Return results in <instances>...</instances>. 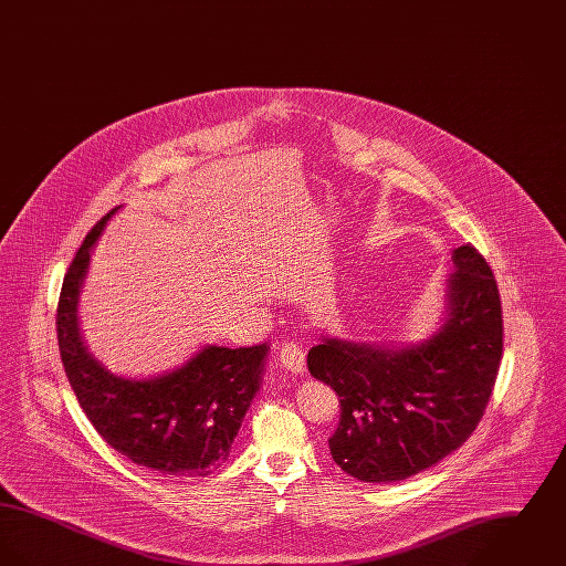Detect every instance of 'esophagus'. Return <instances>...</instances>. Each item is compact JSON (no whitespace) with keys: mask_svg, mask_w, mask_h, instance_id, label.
<instances>
[{"mask_svg":"<svg viewBox=\"0 0 566 566\" xmlns=\"http://www.w3.org/2000/svg\"><path fill=\"white\" fill-rule=\"evenodd\" d=\"M280 363L291 369L293 374H303L305 371V350L298 342H286L280 348Z\"/></svg>","mask_w":566,"mask_h":566,"instance_id":"obj_1","label":"esophagus"}]
</instances>
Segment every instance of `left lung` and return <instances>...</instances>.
Instances as JSON below:
<instances>
[{
	"label": "left lung",
	"mask_w": 566,
	"mask_h": 566,
	"mask_svg": "<svg viewBox=\"0 0 566 566\" xmlns=\"http://www.w3.org/2000/svg\"><path fill=\"white\" fill-rule=\"evenodd\" d=\"M450 314L420 346L379 348L323 339L310 374L339 397L331 457L360 482L407 480L452 454L484 416L503 358L494 273L471 243L452 256Z\"/></svg>",
	"instance_id": "1"
}]
</instances>
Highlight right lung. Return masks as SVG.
<instances>
[{
    "label": "right lung",
    "instance_id": "right-lung-1",
    "mask_svg": "<svg viewBox=\"0 0 566 566\" xmlns=\"http://www.w3.org/2000/svg\"><path fill=\"white\" fill-rule=\"evenodd\" d=\"M104 216L84 238L63 277L56 305L59 354L84 416L118 454L163 475H210L227 462L252 403L268 346H208L171 374L125 379L82 346L76 305Z\"/></svg>",
    "mask_w": 566,
    "mask_h": 566
}]
</instances>
